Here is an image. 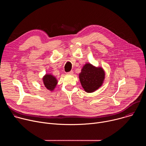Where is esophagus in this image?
Returning a JSON list of instances; mask_svg holds the SVG:
<instances>
[{
  "label": "esophagus",
  "instance_id": "34e87169",
  "mask_svg": "<svg viewBox=\"0 0 146 146\" xmlns=\"http://www.w3.org/2000/svg\"><path fill=\"white\" fill-rule=\"evenodd\" d=\"M68 74H73V71H72V70H71V71H70V72H68L67 73Z\"/></svg>",
  "mask_w": 146,
  "mask_h": 146
}]
</instances>
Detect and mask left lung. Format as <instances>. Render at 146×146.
<instances>
[{"label":"left lung","instance_id":"obj_1","mask_svg":"<svg viewBox=\"0 0 146 146\" xmlns=\"http://www.w3.org/2000/svg\"><path fill=\"white\" fill-rule=\"evenodd\" d=\"M79 78L82 87L87 92H92L102 84L105 72L102 68H95L90 64H86L80 73Z\"/></svg>","mask_w":146,"mask_h":146}]
</instances>
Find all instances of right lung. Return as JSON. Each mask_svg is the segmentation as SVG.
Wrapping results in <instances>:
<instances>
[{"instance_id":"right-lung-1","label":"right lung","mask_w":146,"mask_h":146,"mask_svg":"<svg viewBox=\"0 0 146 146\" xmlns=\"http://www.w3.org/2000/svg\"><path fill=\"white\" fill-rule=\"evenodd\" d=\"M43 82L47 89L52 91L56 87L57 84V80L56 78L51 74H46L43 78Z\"/></svg>"}]
</instances>
